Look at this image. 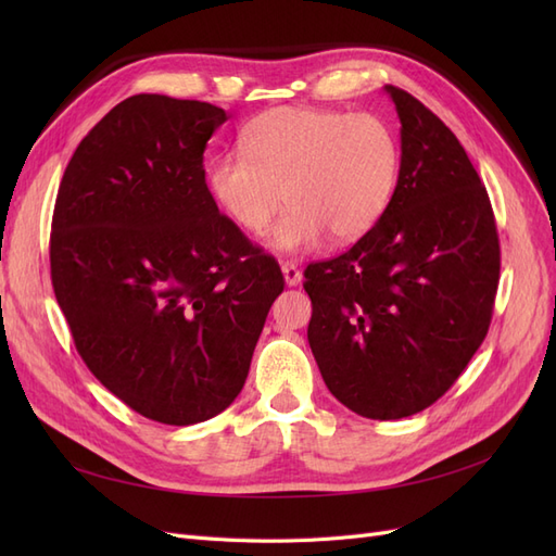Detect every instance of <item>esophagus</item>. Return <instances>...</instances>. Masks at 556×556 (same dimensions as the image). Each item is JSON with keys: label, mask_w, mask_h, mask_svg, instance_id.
Instances as JSON below:
<instances>
[{"label": "esophagus", "mask_w": 556, "mask_h": 556, "mask_svg": "<svg viewBox=\"0 0 556 556\" xmlns=\"http://www.w3.org/2000/svg\"><path fill=\"white\" fill-rule=\"evenodd\" d=\"M282 276H285V282L290 285V288H294V285H299L301 282V271H299V266L294 264V262H282Z\"/></svg>", "instance_id": "34e87169"}]
</instances>
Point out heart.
<instances>
[{"label":"heart","instance_id":"1","mask_svg":"<svg viewBox=\"0 0 556 556\" xmlns=\"http://www.w3.org/2000/svg\"><path fill=\"white\" fill-rule=\"evenodd\" d=\"M241 153L206 164V188L245 233H264L282 199L290 208L268 245L311 250L325 239L355 241L390 208L401 169L394 127L371 111L271 109L241 131Z\"/></svg>","mask_w":556,"mask_h":556}]
</instances>
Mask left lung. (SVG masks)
Here are the masks:
<instances>
[{"label":"left lung","mask_w":556,"mask_h":556,"mask_svg":"<svg viewBox=\"0 0 556 556\" xmlns=\"http://www.w3.org/2000/svg\"><path fill=\"white\" fill-rule=\"evenodd\" d=\"M390 208L343 255L306 266L308 343L352 413L399 419L462 376L492 323L501 271L494 211L457 137L406 90Z\"/></svg>","instance_id":"left-lung-1"}]
</instances>
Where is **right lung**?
I'll return each instance as SVG.
<instances>
[{
	"mask_svg": "<svg viewBox=\"0 0 556 556\" xmlns=\"http://www.w3.org/2000/svg\"><path fill=\"white\" fill-rule=\"evenodd\" d=\"M225 121L206 102L134 94L78 143L55 199L50 278L78 355L162 425L231 406L285 288L208 194L204 150Z\"/></svg>",
	"mask_w": 556,
	"mask_h": 556,
	"instance_id": "right-lung-1",
	"label": "right lung"
}]
</instances>
